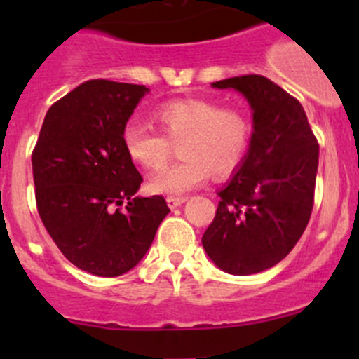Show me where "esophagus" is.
<instances>
[{
    "mask_svg": "<svg viewBox=\"0 0 359 359\" xmlns=\"http://www.w3.org/2000/svg\"><path fill=\"white\" fill-rule=\"evenodd\" d=\"M186 196H168L166 198V203H168L170 208H177V206H180L182 203H186Z\"/></svg>",
    "mask_w": 359,
    "mask_h": 359,
    "instance_id": "1",
    "label": "esophagus"
}]
</instances>
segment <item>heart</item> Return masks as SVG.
Wrapping results in <instances>:
<instances>
[{
	"label": "heart",
	"instance_id": "1",
	"mask_svg": "<svg viewBox=\"0 0 359 359\" xmlns=\"http://www.w3.org/2000/svg\"><path fill=\"white\" fill-rule=\"evenodd\" d=\"M161 133L144 123L123 128V146L142 168L159 170L181 142L183 159L151 179V191L179 196L196 189L208 173L224 179L236 172L250 146L252 126L243 111L205 99H179L154 109Z\"/></svg>",
	"mask_w": 359,
	"mask_h": 359
}]
</instances>
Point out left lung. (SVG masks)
<instances>
[{"mask_svg": "<svg viewBox=\"0 0 359 359\" xmlns=\"http://www.w3.org/2000/svg\"><path fill=\"white\" fill-rule=\"evenodd\" d=\"M243 93L253 111L250 149L219 191L203 248L220 269L247 276L283 260L306 231L314 205L320 146L299 100L260 74L212 83Z\"/></svg>", "mask_w": 359, "mask_h": 359, "instance_id": "1", "label": "left lung"}]
</instances>
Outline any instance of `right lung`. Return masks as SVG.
<instances>
[{
  "label": "right lung",
  "mask_w": 359,
  "mask_h": 359,
  "mask_svg": "<svg viewBox=\"0 0 359 359\" xmlns=\"http://www.w3.org/2000/svg\"><path fill=\"white\" fill-rule=\"evenodd\" d=\"M144 85L90 79L57 100L32 151L36 206L69 262L121 276L142 260L170 208L135 196L142 175L123 146V128Z\"/></svg>",
  "instance_id": "add662e5"
}]
</instances>
